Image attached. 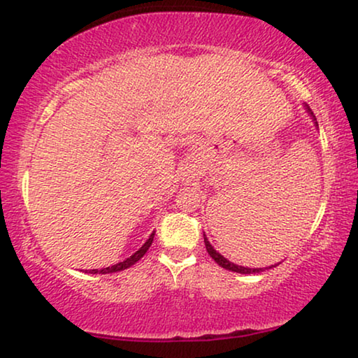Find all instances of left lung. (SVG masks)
<instances>
[{
	"label": "left lung",
	"mask_w": 358,
	"mask_h": 358,
	"mask_svg": "<svg viewBox=\"0 0 358 358\" xmlns=\"http://www.w3.org/2000/svg\"><path fill=\"white\" fill-rule=\"evenodd\" d=\"M306 109H308V113L313 116V113H311V109H309V106H306ZM313 119H314V122H316V117L313 116ZM316 126H317V122H316ZM204 245H206L208 254L213 257L214 262H216L217 265H221L222 268H226L229 271H236V273H245V275L247 273H260V271H264V268H247V266L236 265V264H232V262H229L227 259H224V257L219 254V252L214 250V247L209 244V241L206 239V236H204ZM271 266H273V265H271ZM271 266H270V268H271Z\"/></svg>",
	"instance_id": "1"
}]
</instances>
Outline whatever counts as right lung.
<instances>
[{"label": "right lung", "mask_w": 358, "mask_h": 358, "mask_svg": "<svg viewBox=\"0 0 358 358\" xmlns=\"http://www.w3.org/2000/svg\"><path fill=\"white\" fill-rule=\"evenodd\" d=\"M154 236H155V232H152L150 234V237L149 239H147V242L144 245L141 247L139 250L136 252V254H132L129 259H126L124 262H119V264H116V265H113V266H108V268H101V270H92V273H113V271H121V270H126V268H129V266H132L136 264V262H139L142 257L145 255V252L149 250V247L152 245V241H154Z\"/></svg>", "instance_id": "obj_1"}]
</instances>
